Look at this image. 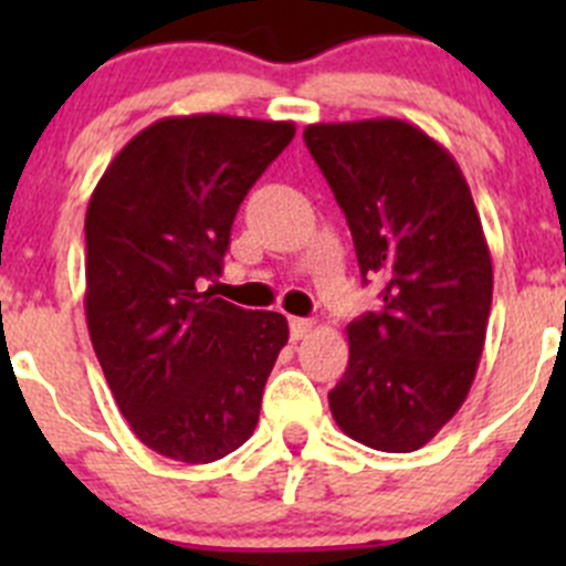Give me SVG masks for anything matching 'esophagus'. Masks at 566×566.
<instances>
[{
  "label": "esophagus",
  "instance_id": "1",
  "mask_svg": "<svg viewBox=\"0 0 566 566\" xmlns=\"http://www.w3.org/2000/svg\"><path fill=\"white\" fill-rule=\"evenodd\" d=\"M312 328H315V323L312 319H304V317H290V336H293L295 342L304 339V336L312 334Z\"/></svg>",
  "mask_w": 566,
  "mask_h": 566
}]
</instances>
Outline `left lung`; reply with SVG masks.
<instances>
[{"mask_svg":"<svg viewBox=\"0 0 566 566\" xmlns=\"http://www.w3.org/2000/svg\"><path fill=\"white\" fill-rule=\"evenodd\" d=\"M304 139L364 282H386L384 306L347 325L331 413L364 447L416 452L465 402L488 334L493 262L471 188L452 153L405 119L315 123Z\"/></svg>","mask_w":566,"mask_h":566,"instance_id":"8db88e82","label":"left lung"}]
</instances>
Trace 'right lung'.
Segmentation results:
<instances>
[{"label": "right lung", "mask_w": 566, "mask_h": 566, "mask_svg": "<svg viewBox=\"0 0 566 566\" xmlns=\"http://www.w3.org/2000/svg\"><path fill=\"white\" fill-rule=\"evenodd\" d=\"M293 136L284 119L164 117L114 156L90 197V339L134 436L169 460L227 458L260 419L287 319L199 282L221 273L243 197Z\"/></svg>", "instance_id": "obj_1"}]
</instances>
